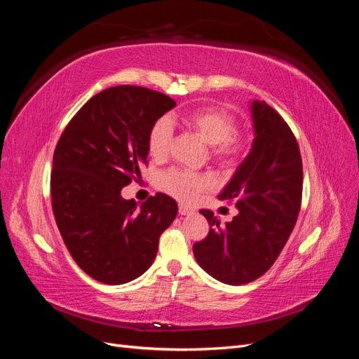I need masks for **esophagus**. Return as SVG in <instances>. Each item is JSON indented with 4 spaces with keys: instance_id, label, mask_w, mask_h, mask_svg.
<instances>
[{
    "instance_id": "1",
    "label": "esophagus",
    "mask_w": 359,
    "mask_h": 359,
    "mask_svg": "<svg viewBox=\"0 0 359 359\" xmlns=\"http://www.w3.org/2000/svg\"><path fill=\"white\" fill-rule=\"evenodd\" d=\"M178 211H180L181 215H193L194 214V210L190 208V206H187V205H184V203H180Z\"/></svg>"
}]
</instances>
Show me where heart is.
Masks as SVG:
<instances>
[{
    "label": "heart",
    "mask_w": 359,
    "mask_h": 359,
    "mask_svg": "<svg viewBox=\"0 0 359 359\" xmlns=\"http://www.w3.org/2000/svg\"><path fill=\"white\" fill-rule=\"evenodd\" d=\"M180 121L196 132L206 144L212 147V154L224 161H232L243 153L244 144L236 136L235 121L232 115L217 109V107H203V109L190 111L180 116ZM172 140V127L168 119L160 118L151 126L148 132V153L153 158H163L169 151ZM210 178L196 175L187 170L170 169L160 177V187L184 202L196 199L201 191L210 186Z\"/></svg>",
    "instance_id": "b5f03b06"
}]
</instances>
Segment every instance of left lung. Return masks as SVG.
<instances>
[{
  "instance_id": "left-lung-1",
  "label": "left lung",
  "mask_w": 359,
  "mask_h": 359,
  "mask_svg": "<svg viewBox=\"0 0 359 359\" xmlns=\"http://www.w3.org/2000/svg\"><path fill=\"white\" fill-rule=\"evenodd\" d=\"M253 144L219 199L233 201L238 214L220 224L201 214L210 233L193 245L199 266L226 285H245L273 266L297 223L302 193V160L295 136L273 107L250 100Z\"/></svg>"
}]
</instances>
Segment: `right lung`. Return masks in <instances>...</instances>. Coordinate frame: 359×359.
<instances>
[{
  "instance_id": "right-lung-1",
  "label": "right lung",
  "mask_w": 359,
  "mask_h": 359,
  "mask_svg": "<svg viewBox=\"0 0 359 359\" xmlns=\"http://www.w3.org/2000/svg\"><path fill=\"white\" fill-rule=\"evenodd\" d=\"M175 106L142 86H112L86 102L58 140L53 214L74 262L97 281L124 285L142 276L175 220L178 203L165 193L142 205L121 196L147 163L151 126Z\"/></svg>"
}]
</instances>
